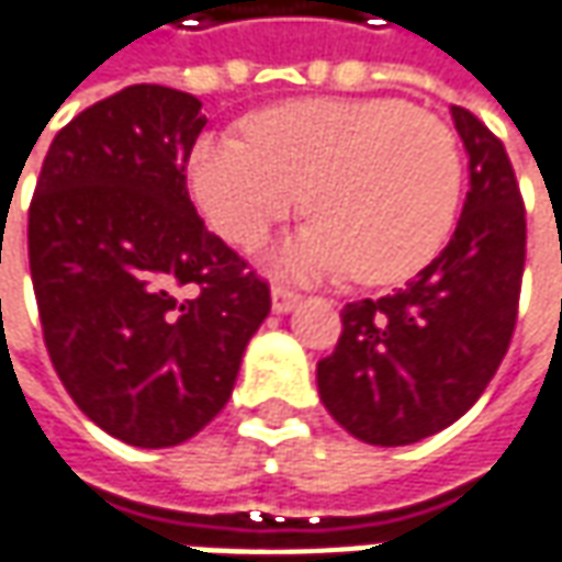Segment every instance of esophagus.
<instances>
[{"instance_id": "obj_1", "label": "esophagus", "mask_w": 562, "mask_h": 562, "mask_svg": "<svg viewBox=\"0 0 562 562\" xmlns=\"http://www.w3.org/2000/svg\"><path fill=\"white\" fill-rule=\"evenodd\" d=\"M270 301H273V314H289V311H295V304H299V295L295 292H289V289H282V285H273V292H270Z\"/></svg>"}]
</instances>
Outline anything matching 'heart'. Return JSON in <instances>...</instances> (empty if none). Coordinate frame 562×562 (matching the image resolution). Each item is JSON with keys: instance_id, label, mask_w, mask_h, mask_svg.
I'll return each mask as SVG.
<instances>
[{"instance_id": "heart-1", "label": "heart", "mask_w": 562, "mask_h": 562, "mask_svg": "<svg viewBox=\"0 0 562 562\" xmlns=\"http://www.w3.org/2000/svg\"><path fill=\"white\" fill-rule=\"evenodd\" d=\"M244 136H202L189 192L214 233L258 245L304 204L317 214L273 263L295 277L392 282L432 261L460 199L451 130L397 99H307L255 114Z\"/></svg>"}]
</instances>
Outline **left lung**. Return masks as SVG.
Instances as JSON below:
<instances>
[{
  "label": "left lung",
  "instance_id": "left-lung-1",
  "mask_svg": "<svg viewBox=\"0 0 562 562\" xmlns=\"http://www.w3.org/2000/svg\"><path fill=\"white\" fill-rule=\"evenodd\" d=\"M470 192L436 261L385 299L345 304L336 351L317 363L323 407L367 445L397 448L448 429L507 355L526 263V211L488 126L451 105Z\"/></svg>",
  "mask_w": 562,
  "mask_h": 562
}]
</instances>
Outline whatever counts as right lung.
<instances>
[{"label":"right lung","instance_id":"right-lung-1","mask_svg":"<svg viewBox=\"0 0 562 562\" xmlns=\"http://www.w3.org/2000/svg\"><path fill=\"white\" fill-rule=\"evenodd\" d=\"M204 124L189 92L121 89L58 130L30 202V277L55 373L133 448L202 432L270 314L267 282L189 202L186 161Z\"/></svg>","mask_w":562,"mask_h":562}]
</instances>
